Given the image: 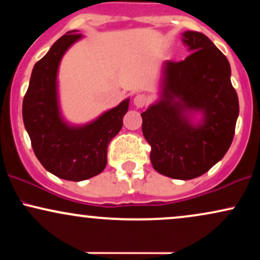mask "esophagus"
<instances>
[{
	"label": "esophagus",
	"mask_w": 260,
	"mask_h": 260,
	"mask_svg": "<svg viewBox=\"0 0 260 260\" xmlns=\"http://www.w3.org/2000/svg\"><path fill=\"white\" fill-rule=\"evenodd\" d=\"M133 103H134V105H136L137 107L145 106L149 103L148 95H145V94H137L136 96H134Z\"/></svg>",
	"instance_id": "obj_1"
}]
</instances>
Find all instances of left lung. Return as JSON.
<instances>
[{"label": "left lung", "instance_id": "left-lung-1", "mask_svg": "<svg viewBox=\"0 0 260 260\" xmlns=\"http://www.w3.org/2000/svg\"><path fill=\"white\" fill-rule=\"evenodd\" d=\"M182 40L190 55L164 63L161 98L142 113V131L159 174L192 180L228 153L240 105L226 56L202 32L186 31ZM188 112H202V121L194 125Z\"/></svg>", "mask_w": 260, "mask_h": 260}]
</instances>
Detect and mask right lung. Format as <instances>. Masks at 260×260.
<instances>
[{"mask_svg":"<svg viewBox=\"0 0 260 260\" xmlns=\"http://www.w3.org/2000/svg\"><path fill=\"white\" fill-rule=\"evenodd\" d=\"M82 35L66 32L32 68L23 100V122L41 165L67 181H83L103 172L107 147L121 131L129 99L84 126H70L61 117L57 72L62 56Z\"/></svg>","mask_w":260,"mask_h":260,"instance_id":"right-lung-1","label":"right lung"}]
</instances>
